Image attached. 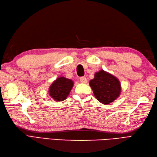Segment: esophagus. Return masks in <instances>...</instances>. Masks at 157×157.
Returning <instances> with one entry per match:
<instances>
[{
  "instance_id": "esophagus-1",
  "label": "esophagus",
  "mask_w": 157,
  "mask_h": 157,
  "mask_svg": "<svg viewBox=\"0 0 157 157\" xmlns=\"http://www.w3.org/2000/svg\"><path fill=\"white\" fill-rule=\"evenodd\" d=\"M79 80L82 83H84V84H86V82H87V79L85 77H81L80 78H79Z\"/></svg>"
}]
</instances>
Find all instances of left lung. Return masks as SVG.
<instances>
[{"label": "left lung", "mask_w": 157, "mask_h": 157, "mask_svg": "<svg viewBox=\"0 0 157 157\" xmlns=\"http://www.w3.org/2000/svg\"><path fill=\"white\" fill-rule=\"evenodd\" d=\"M89 84L95 98L102 104L108 105L113 102L121 93V84L119 79L104 70L96 72L94 78L91 79Z\"/></svg>", "instance_id": "1"}]
</instances>
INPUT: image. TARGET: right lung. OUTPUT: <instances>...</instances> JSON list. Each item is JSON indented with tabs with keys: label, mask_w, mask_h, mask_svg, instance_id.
I'll use <instances>...</instances> for the list:
<instances>
[{
	"label": "right lung",
	"mask_w": 157,
	"mask_h": 157,
	"mask_svg": "<svg viewBox=\"0 0 157 157\" xmlns=\"http://www.w3.org/2000/svg\"><path fill=\"white\" fill-rule=\"evenodd\" d=\"M73 86L71 79L59 77L49 88V95L56 101H63L67 97Z\"/></svg>",
	"instance_id": "right-lung-1"
}]
</instances>
